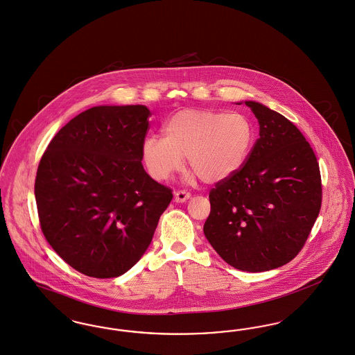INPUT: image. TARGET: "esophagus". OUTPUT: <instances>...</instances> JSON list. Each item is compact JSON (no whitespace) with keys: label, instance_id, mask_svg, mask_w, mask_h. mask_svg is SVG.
<instances>
[{"label":"esophagus","instance_id":"esophagus-1","mask_svg":"<svg viewBox=\"0 0 355 355\" xmlns=\"http://www.w3.org/2000/svg\"><path fill=\"white\" fill-rule=\"evenodd\" d=\"M189 198H190V193L186 191V190H178V191L174 193V200L175 202L182 203V202H186Z\"/></svg>","mask_w":355,"mask_h":355}]
</instances>
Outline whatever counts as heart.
Wrapping results in <instances>:
<instances>
[{
  "label": "heart",
  "instance_id": "obj_1",
  "mask_svg": "<svg viewBox=\"0 0 355 355\" xmlns=\"http://www.w3.org/2000/svg\"><path fill=\"white\" fill-rule=\"evenodd\" d=\"M165 137L149 136L142 142V159L149 174L165 181L184 166L203 182H218L241 169L255 140L250 119L187 108L173 114L164 125Z\"/></svg>",
  "mask_w": 355,
  "mask_h": 355
}]
</instances>
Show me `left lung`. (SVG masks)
<instances>
[{
    "instance_id": "obj_1",
    "label": "left lung",
    "mask_w": 355,
    "mask_h": 355,
    "mask_svg": "<svg viewBox=\"0 0 355 355\" xmlns=\"http://www.w3.org/2000/svg\"><path fill=\"white\" fill-rule=\"evenodd\" d=\"M260 132L244 165L215 184L203 232L227 264L275 270L297 256L322 202L321 174L298 128L268 107L245 101Z\"/></svg>"
}]
</instances>
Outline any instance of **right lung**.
Returning <instances> with one entry per match:
<instances>
[{
  "label": "right lung",
  "instance_id": "add662e5",
  "mask_svg": "<svg viewBox=\"0 0 355 355\" xmlns=\"http://www.w3.org/2000/svg\"><path fill=\"white\" fill-rule=\"evenodd\" d=\"M149 116L145 105L89 108L58 132L40 161L34 189L43 235L85 276L130 270L173 198L142 166Z\"/></svg>",
  "mask_w": 355,
  "mask_h": 355
}]
</instances>
